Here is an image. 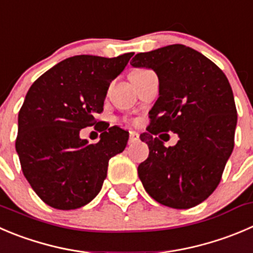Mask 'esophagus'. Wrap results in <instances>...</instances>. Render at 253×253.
<instances>
[{"instance_id":"34e87169","label":"esophagus","mask_w":253,"mask_h":253,"mask_svg":"<svg viewBox=\"0 0 253 253\" xmlns=\"http://www.w3.org/2000/svg\"><path fill=\"white\" fill-rule=\"evenodd\" d=\"M139 139V134L136 133V132H131L129 133V138H128V143L133 144L134 142H137Z\"/></svg>"}]
</instances>
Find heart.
Segmentation results:
<instances>
[{
    "instance_id": "obj_1",
    "label": "heart",
    "mask_w": 253,
    "mask_h": 253,
    "mask_svg": "<svg viewBox=\"0 0 253 253\" xmlns=\"http://www.w3.org/2000/svg\"><path fill=\"white\" fill-rule=\"evenodd\" d=\"M141 72H144V69H139V70H136V72H133V73H141Z\"/></svg>"
}]
</instances>
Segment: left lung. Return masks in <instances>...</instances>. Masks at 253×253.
<instances>
[{
    "label": "left lung",
    "instance_id": "8db88e82",
    "mask_svg": "<svg viewBox=\"0 0 253 253\" xmlns=\"http://www.w3.org/2000/svg\"><path fill=\"white\" fill-rule=\"evenodd\" d=\"M132 67L149 68L159 97L141 139L149 156L138 166L146 192L159 204L189 209L212 194L235 144L237 111L226 75L210 59L183 44L138 53ZM178 133L167 149L161 132Z\"/></svg>",
    "mask_w": 253,
    "mask_h": 253
}]
</instances>
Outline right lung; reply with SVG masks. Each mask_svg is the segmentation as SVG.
I'll use <instances>...</instances> for the list:
<instances>
[{
  "label": "right lung",
  "mask_w": 253,
  "mask_h": 253,
  "mask_svg": "<svg viewBox=\"0 0 253 253\" xmlns=\"http://www.w3.org/2000/svg\"><path fill=\"white\" fill-rule=\"evenodd\" d=\"M132 55L72 56L29 87L18 114L16 151L24 176L49 207L72 210L91 202L109 161L126 148L128 132L120 127L100 128V141L91 144L80 131L99 126L96 115L104 111L110 83Z\"/></svg>",
  "instance_id": "1"
}]
</instances>
